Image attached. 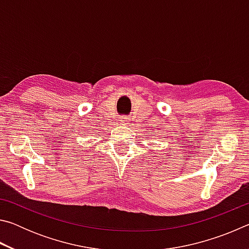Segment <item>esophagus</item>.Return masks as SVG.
Wrapping results in <instances>:
<instances>
[{
  "mask_svg": "<svg viewBox=\"0 0 249 249\" xmlns=\"http://www.w3.org/2000/svg\"><path fill=\"white\" fill-rule=\"evenodd\" d=\"M120 121H121L123 124H128V121H129V120H128L126 116H122Z\"/></svg>",
  "mask_w": 249,
  "mask_h": 249,
  "instance_id": "1",
  "label": "esophagus"
}]
</instances>
